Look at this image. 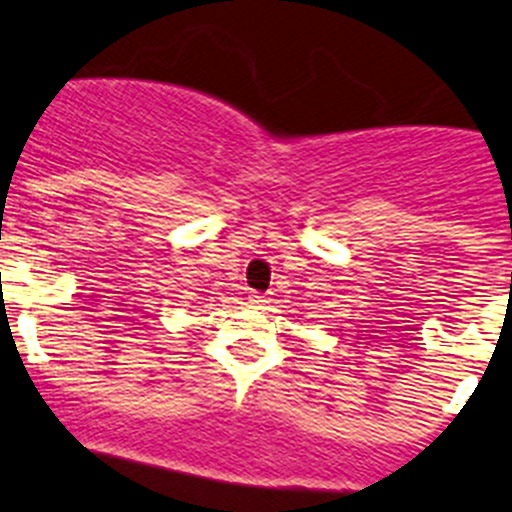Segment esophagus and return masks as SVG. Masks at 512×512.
<instances>
[{"label": "esophagus", "instance_id": "34e87169", "mask_svg": "<svg viewBox=\"0 0 512 512\" xmlns=\"http://www.w3.org/2000/svg\"><path fill=\"white\" fill-rule=\"evenodd\" d=\"M250 303L262 305V303H267V300H265V295H262V293H252V295H250Z\"/></svg>", "mask_w": 512, "mask_h": 512}]
</instances>
